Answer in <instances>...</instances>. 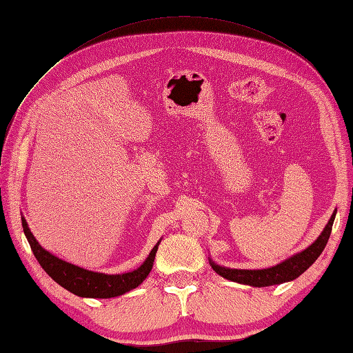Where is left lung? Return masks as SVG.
I'll return each mask as SVG.
<instances>
[{
    "label": "left lung",
    "mask_w": 353,
    "mask_h": 353,
    "mask_svg": "<svg viewBox=\"0 0 353 353\" xmlns=\"http://www.w3.org/2000/svg\"><path fill=\"white\" fill-rule=\"evenodd\" d=\"M334 216H336V212L331 215L327 227L321 232V236L315 240V243H312L303 252L292 256L290 259L281 262L280 265L272 266V268L230 270V268H223V266L216 265L215 262H210L212 268L216 274L223 276V279L236 281L240 284L253 285V287H266V285H274V284H281L285 281H292V280L297 279L301 274H303L309 268V266H311L318 259V256L323 253L325 244L330 239L331 228H333Z\"/></svg>",
    "instance_id": "1"
}]
</instances>
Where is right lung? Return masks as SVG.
Listing matches in <instances>:
<instances>
[{
  "mask_svg": "<svg viewBox=\"0 0 353 353\" xmlns=\"http://www.w3.org/2000/svg\"><path fill=\"white\" fill-rule=\"evenodd\" d=\"M22 227L25 231V236L30 244V249L34 252L39 265L42 266V270L61 287H65L70 293L81 297L109 299L125 294L126 292L138 287L147 279L148 272L152 271L156 252L159 248L157 243L150 252V254H148V258L144 261V263L135 271L126 274L108 275L83 270L77 265H72L66 261L56 258V256H52L50 252L41 248L35 237L32 236L25 218H22Z\"/></svg>",
  "mask_w": 353,
  "mask_h": 353,
  "instance_id": "add662e5",
  "label": "right lung"
}]
</instances>
